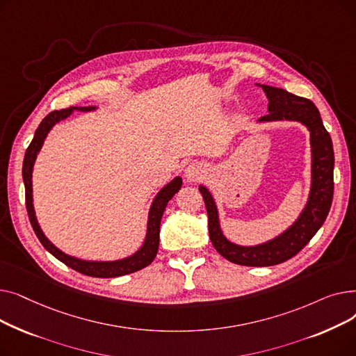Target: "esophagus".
<instances>
[{"label": "esophagus", "mask_w": 356, "mask_h": 356, "mask_svg": "<svg viewBox=\"0 0 356 356\" xmlns=\"http://www.w3.org/2000/svg\"><path fill=\"white\" fill-rule=\"evenodd\" d=\"M184 175L191 181H197L199 179L203 177L204 175V168L199 163H191L188 167L184 168Z\"/></svg>", "instance_id": "obj_1"}]
</instances>
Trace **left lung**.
<instances>
[{
	"mask_svg": "<svg viewBox=\"0 0 356 356\" xmlns=\"http://www.w3.org/2000/svg\"><path fill=\"white\" fill-rule=\"evenodd\" d=\"M261 88L268 98V114L261 117L259 121L289 120L302 122L309 128L312 144V189L305 211L286 232L266 244L241 247L223 236L212 195L204 186H200L199 192L207 204L209 236L215 250L231 263L248 267L282 264L300 252L323 225L333 199V145L322 122L319 109L310 99L293 95L284 89L267 85H261Z\"/></svg>",
	"mask_w": 356,
	"mask_h": 356,
	"instance_id": "1",
	"label": "left lung"
}]
</instances>
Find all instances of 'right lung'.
<instances>
[{
    "instance_id": "right-lung-1",
    "label": "right lung",
    "mask_w": 356,
    "mask_h": 356,
    "mask_svg": "<svg viewBox=\"0 0 356 356\" xmlns=\"http://www.w3.org/2000/svg\"><path fill=\"white\" fill-rule=\"evenodd\" d=\"M73 109L92 111V109H95V106H81V108L72 106V108H65V109H60V111H51L49 115H46L43 118L39 128L35 129L34 138L31 140L30 145L26 149V156H24V161H23V180H24V188H26V208H27L30 223H31V227L34 229V234L42 242V245L53 257H56L59 261H62L63 264L73 268L74 271L82 273L85 275H90V277H98V278H112V277H120V275L136 273V271L152 264L153 259L157 255L159 241H160L161 216L164 213V209L167 207L168 200H170L180 191L181 179L180 177L173 179L167 186H164V188L156 196V199L152 204V208H149V213H148V225H147L145 241H144L143 247L134 255H131V257L124 258V259H118V261H105V263L102 261V263H101V261L78 259V258L70 257V255L62 252L60 250L56 248L51 244V242L44 236L43 231L39 227V223H37V219H35V215H34V208H33L31 173H33V165H34L37 153L40 152V148L44 143L46 136L49 134V131L51 129V127L56 122H59V121L67 118L73 112Z\"/></svg>"
}]
</instances>
